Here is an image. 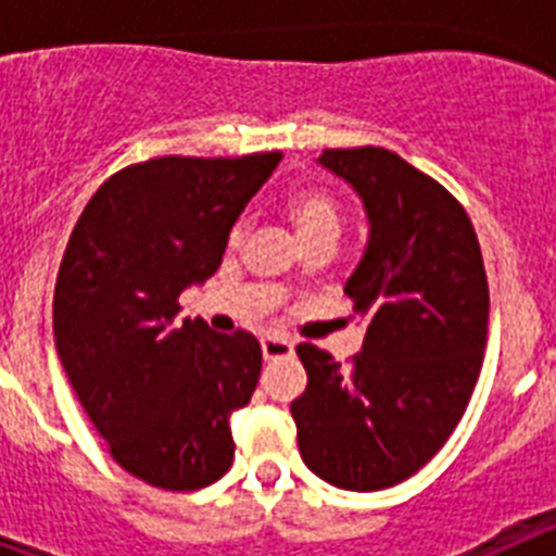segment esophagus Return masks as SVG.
Wrapping results in <instances>:
<instances>
[{"label": "esophagus", "mask_w": 556, "mask_h": 556, "mask_svg": "<svg viewBox=\"0 0 556 556\" xmlns=\"http://www.w3.org/2000/svg\"><path fill=\"white\" fill-rule=\"evenodd\" d=\"M262 353L267 362H273V358L292 356L294 345L289 342L287 337H275V333H267V337H262Z\"/></svg>", "instance_id": "esophagus-1"}]
</instances>
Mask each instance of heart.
I'll return each instance as SVG.
<instances>
[{
  "label": "heart",
  "mask_w": 556,
  "mask_h": 556,
  "mask_svg": "<svg viewBox=\"0 0 556 556\" xmlns=\"http://www.w3.org/2000/svg\"><path fill=\"white\" fill-rule=\"evenodd\" d=\"M287 219L292 225L298 242L306 244L314 239H328V242H337L339 233H342V205L337 203L331 191L326 189H301L294 191L292 198L287 200ZM244 225L239 223L230 230V244L242 242Z\"/></svg>",
  "instance_id": "b5f03b06"
}]
</instances>
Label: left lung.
Listing matches in <instances>:
<instances>
[{"label":"left lung","instance_id":"left-lung-1","mask_svg":"<svg viewBox=\"0 0 556 556\" xmlns=\"http://www.w3.org/2000/svg\"><path fill=\"white\" fill-rule=\"evenodd\" d=\"M317 164L365 205L370 233L345 294L367 331L351 367L298 345L308 384L289 409L308 470L370 493L417 473L465 415L488 345V275L459 200L401 155L323 150Z\"/></svg>","mask_w":556,"mask_h":556}]
</instances>
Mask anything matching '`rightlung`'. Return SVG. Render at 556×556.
Wrapping results in <instances>:
<instances>
[{
  "instance_id": "add662e5",
  "label": "right lung",
  "mask_w": 556,
  "mask_h": 556,
  "mask_svg": "<svg viewBox=\"0 0 556 556\" xmlns=\"http://www.w3.org/2000/svg\"><path fill=\"white\" fill-rule=\"evenodd\" d=\"M281 159L132 164L97 189L68 236L58 356L113 459L152 488H208L233 462L230 415L258 384L262 345L178 320V298L217 273L230 228Z\"/></svg>"
}]
</instances>
